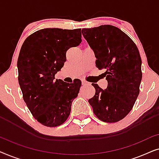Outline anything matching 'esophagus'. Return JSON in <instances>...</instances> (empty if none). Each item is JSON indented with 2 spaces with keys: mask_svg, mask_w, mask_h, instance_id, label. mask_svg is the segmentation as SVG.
Segmentation results:
<instances>
[{
  "mask_svg": "<svg viewBox=\"0 0 159 159\" xmlns=\"http://www.w3.org/2000/svg\"><path fill=\"white\" fill-rule=\"evenodd\" d=\"M82 84H83V85H86V84H89V82L85 81V80H82Z\"/></svg>",
  "mask_w": 159,
  "mask_h": 159,
  "instance_id": "esophagus-1",
  "label": "esophagus"
}]
</instances>
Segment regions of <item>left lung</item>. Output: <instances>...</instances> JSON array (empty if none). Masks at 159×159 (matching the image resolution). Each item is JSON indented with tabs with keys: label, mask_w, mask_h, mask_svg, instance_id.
I'll return each mask as SVG.
<instances>
[{
	"label": "left lung",
	"mask_w": 159,
	"mask_h": 159,
	"mask_svg": "<svg viewBox=\"0 0 159 159\" xmlns=\"http://www.w3.org/2000/svg\"><path fill=\"white\" fill-rule=\"evenodd\" d=\"M82 35L93 50L95 66L104 69L106 90L92 84L95 94L88 102L100 120L114 123L132 109L140 93L142 61L138 47L125 32L112 25L82 30Z\"/></svg>",
	"instance_id": "8db88e82"
}]
</instances>
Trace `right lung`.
Returning <instances> with one entry per match:
<instances>
[{"mask_svg":"<svg viewBox=\"0 0 159 159\" xmlns=\"http://www.w3.org/2000/svg\"><path fill=\"white\" fill-rule=\"evenodd\" d=\"M81 29L46 28L26 38L17 61L23 99L34 118L46 127L62 125L70 114L82 82L55 80L64 66L67 50L82 42Z\"/></svg>","mask_w":159,"mask_h":159,"instance_id":"obj_1","label":"right lung"}]
</instances>
